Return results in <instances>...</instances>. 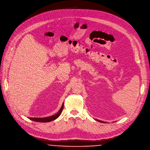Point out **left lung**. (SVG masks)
Listing matches in <instances>:
<instances>
[{
	"instance_id": "8db88e82",
	"label": "left lung",
	"mask_w": 150,
	"mask_h": 150,
	"mask_svg": "<svg viewBox=\"0 0 150 150\" xmlns=\"http://www.w3.org/2000/svg\"><path fill=\"white\" fill-rule=\"evenodd\" d=\"M95 120L97 121H99V122H103V123H106V122H105V121H101V120H99L95 119Z\"/></svg>"
}]
</instances>
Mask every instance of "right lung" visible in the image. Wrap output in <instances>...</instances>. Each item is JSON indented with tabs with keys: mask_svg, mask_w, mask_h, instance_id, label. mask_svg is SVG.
<instances>
[{
	"mask_svg": "<svg viewBox=\"0 0 150 150\" xmlns=\"http://www.w3.org/2000/svg\"><path fill=\"white\" fill-rule=\"evenodd\" d=\"M63 106H64V103H63L61 108L60 109V110L58 111V112H57V114H56L55 115H53L50 117H44V118H32V117H29V118L31 120H33L34 121H36V122H50L51 121H53L54 120L57 119L60 115L61 114L63 109Z\"/></svg>",
	"mask_w": 150,
	"mask_h": 150,
	"instance_id": "1",
	"label": "right lung"
}]
</instances>
